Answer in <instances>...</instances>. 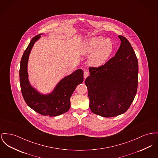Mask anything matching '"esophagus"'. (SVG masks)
<instances>
[{
    "label": "esophagus",
    "instance_id": "esophagus-1",
    "mask_svg": "<svg viewBox=\"0 0 158 158\" xmlns=\"http://www.w3.org/2000/svg\"><path fill=\"white\" fill-rule=\"evenodd\" d=\"M89 76V73L87 71H85L84 73V77L85 79H86Z\"/></svg>",
    "mask_w": 158,
    "mask_h": 158
}]
</instances>
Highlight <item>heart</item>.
Listing matches in <instances>:
<instances>
[{
  "mask_svg": "<svg viewBox=\"0 0 158 158\" xmlns=\"http://www.w3.org/2000/svg\"><path fill=\"white\" fill-rule=\"evenodd\" d=\"M114 50V44L109 38L95 36L86 39L80 47L79 52L82 56L93 54L89 59V64L94 67L104 65Z\"/></svg>",
  "mask_w": 158,
  "mask_h": 158,
  "instance_id": "1",
  "label": "heart"
}]
</instances>
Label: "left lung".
I'll return each instance as SVG.
<instances>
[{"label":"left lung","mask_w":158,"mask_h":158,"mask_svg":"<svg viewBox=\"0 0 158 158\" xmlns=\"http://www.w3.org/2000/svg\"><path fill=\"white\" fill-rule=\"evenodd\" d=\"M118 37L121 45L114 56L101 67H89L90 75L85 81L91 110L106 118L127 111L137 91V56L127 39Z\"/></svg>","instance_id":"8db88e82"}]
</instances>
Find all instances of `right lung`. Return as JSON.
Here are the masks:
<instances>
[{"mask_svg": "<svg viewBox=\"0 0 158 158\" xmlns=\"http://www.w3.org/2000/svg\"><path fill=\"white\" fill-rule=\"evenodd\" d=\"M43 33L33 37L25 50L20 62L19 81L23 98L28 106L44 116H56L68 111L70 107V98L76 86L84 81V72L77 69L61 79L51 93H40L31 85L28 74L29 56L35 44Z\"/></svg>", "mask_w": 158, "mask_h": 158, "instance_id": "add662e5", "label": "right lung"}]
</instances>
